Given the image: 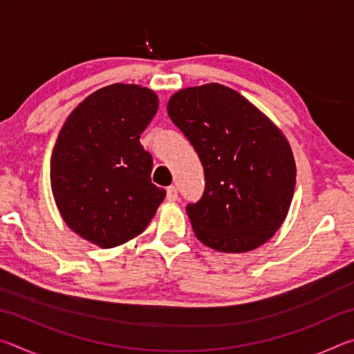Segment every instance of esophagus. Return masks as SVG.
<instances>
[{"instance_id":"esophagus-1","label":"esophagus","mask_w":354,"mask_h":354,"mask_svg":"<svg viewBox=\"0 0 354 354\" xmlns=\"http://www.w3.org/2000/svg\"><path fill=\"white\" fill-rule=\"evenodd\" d=\"M167 200H169L170 203L178 200V189L175 187V185H170V187L167 189Z\"/></svg>"}]
</instances>
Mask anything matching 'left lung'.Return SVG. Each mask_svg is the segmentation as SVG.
Listing matches in <instances>:
<instances>
[{
  "instance_id": "1",
  "label": "left lung",
  "mask_w": 354,
  "mask_h": 354,
  "mask_svg": "<svg viewBox=\"0 0 354 354\" xmlns=\"http://www.w3.org/2000/svg\"><path fill=\"white\" fill-rule=\"evenodd\" d=\"M167 112L205 169V195L187 206L196 239L221 253H247L270 241L295 190V159L283 131L218 82L175 92Z\"/></svg>"
}]
</instances>
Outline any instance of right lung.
Returning a JSON list of instances; mask_svg holds the SVG:
<instances>
[{"instance_id":"right-lung-1","label":"right lung","mask_w":354,"mask_h":354,"mask_svg":"<svg viewBox=\"0 0 354 354\" xmlns=\"http://www.w3.org/2000/svg\"><path fill=\"white\" fill-rule=\"evenodd\" d=\"M159 98L139 84H111L65 120L51 156V190L71 231L113 248L142 234L165 198L151 183L153 159L140 134Z\"/></svg>"}]
</instances>
